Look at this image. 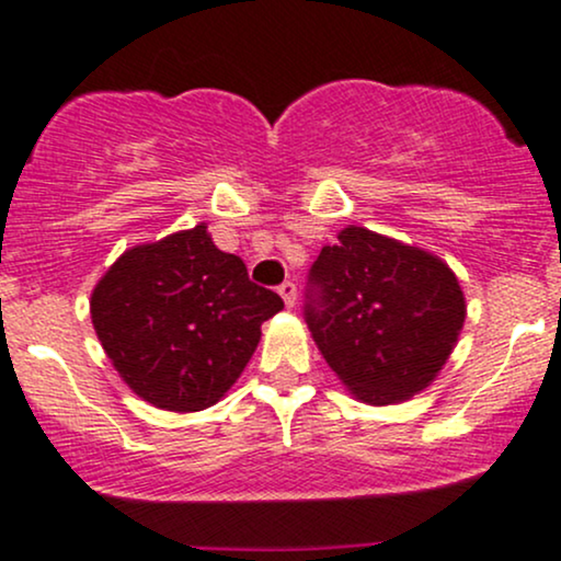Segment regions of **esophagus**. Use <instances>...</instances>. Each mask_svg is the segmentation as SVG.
Returning a JSON list of instances; mask_svg holds the SVG:
<instances>
[{
    "label": "esophagus",
    "mask_w": 561,
    "mask_h": 561,
    "mask_svg": "<svg viewBox=\"0 0 561 561\" xmlns=\"http://www.w3.org/2000/svg\"><path fill=\"white\" fill-rule=\"evenodd\" d=\"M279 295H282V300H285V306L293 308L295 298H298V287H295V282H282Z\"/></svg>",
    "instance_id": "34e87169"
}]
</instances>
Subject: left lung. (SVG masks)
I'll return each instance as SVG.
<instances>
[{
    "label": "left lung",
    "mask_w": 561,
    "mask_h": 561,
    "mask_svg": "<svg viewBox=\"0 0 561 561\" xmlns=\"http://www.w3.org/2000/svg\"><path fill=\"white\" fill-rule=\"evenodd\" d=\"M302 317L353 396L390 405L437 377L467 306L459 279L437 255L347 227L313 261Z\"/></svg>",
    "instance_id": "8db88e82"
}]
</instances>
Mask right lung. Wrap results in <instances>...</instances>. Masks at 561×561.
<instances>
[{"label": "right lung", "mask_w": 561, "mask_h": 561, "mask_svg": "<svg viewBox=\"0 0 561 561\" xmlns=\"http://www.w3.org/2000/svg\"><path fill=\"white\" fill-rule=\"evenodd\" d=\"M285 302L250 282L208 227L126 250L92 293V324L124 382L165 411L214 405Z\"/></svg>", "instance_id": "right-lung-1"}]
</instances>
